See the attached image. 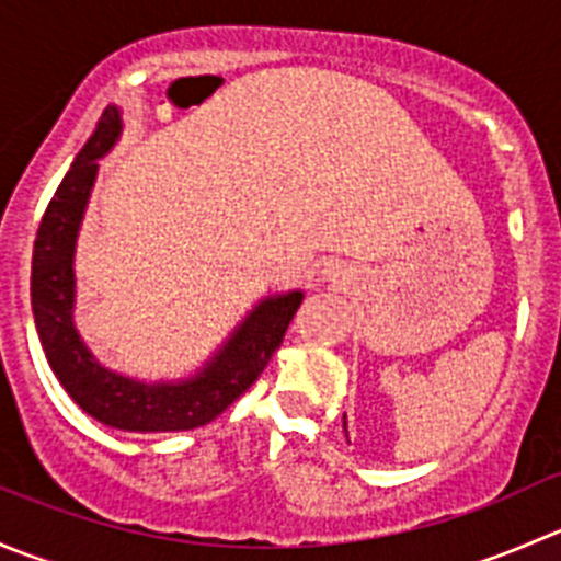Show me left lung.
Instances as JSON below:
<instances>
[{
    "mask_svg": "<svg viewBox=\"0 0 561 561\" xmlns=\"http://www.w3.org/2000/svg\"><path fill=\"white\" fill-rule=\"evenodd\" d=\"M344 432H347V421H344Z\"/></svg>",
    "mask_w": 561,
    "mask_h": 561,
    "instance_id": "left-lung-1",
    "label": "left lung"
}]
</instances>
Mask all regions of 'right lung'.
Returning <instances> with one entry per match:
<instances>
[{"mask_svg": "<svg viewBox=\"0 0 561 561\" xmlns=\"http://www.w3.org/2000/svg\"><path fill=\"white\" fill-rule=\"evenodd\" d=\"M118 135L122 111L107 105L45 208L32 254V314L50 371L87 415L122 432H186L214 421L263 375L301 307L304 293L263 298L203 369L186 380L144 382L100 364L72 322V257L98 179V160L116 146Z\"/></svg>", "mask_w": 561, "mask_h": 561, "instance_id": "add662e5", "label": "right lung"}]
</instances>
